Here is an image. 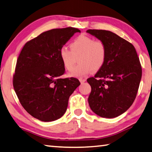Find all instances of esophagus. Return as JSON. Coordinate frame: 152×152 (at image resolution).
I'll return each mask as SVG.
<instances>
[{
  "instance_id": "obj_1",
  "label": "esophagus",
  "mask_w": 152,
  "mask_h": 152,
  "mask_svg": "<svg viewBox=\"0 0 152 152\" xmlns=\"http://www.w3.org/2000/svg\"><path fill=\"white\" fill-rule=\"evenodd\" d=\"M79 80H80V83H81V84H83V83L84 82H86V79H84V78H79Z\"/></svg>"
}]
</instances>
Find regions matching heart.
Wrapping results in <instances>:
<instances>
[{
	"label": "heart",
	"mask_w": 152,
	"mask_h": 152,
	"mask_svg": "<svg viewBox=\"0 0 152 152\" xmlns=\"http://www.w3.org/2000/svg\"><path fill=\"white\" fill-rule=\"evenodd\" d=\"M107 49L105 43L102 40L85 35L76 37L70 44V49L62 47L59 50V56L64 68L71 71L79 56V64L70 73L72 77L86 76L91 70L96 72L100 70L105 64Z\"/></svg>",
	"instance_id": "b5f03b06"
}]
</instances>
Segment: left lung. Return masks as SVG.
<instances>
[{"label": "left lung", "instance_id": "obj_1", "mask_svg": "<svg viewBox=\"0 0 152 152\" xmlns=\"http://www.w3.org/2000/svg\"><path fill=\"white\" fill-rule=\"evenodd\" d=\"M103 41L107 49L103 67L87 80L91 88L88 103L92 111L104 118H115L129 109L137 95L142 66L133 45L110 31L88 29Z\"/></svg>", "mask_w": 152, "mask_h": 152}]
</instances>
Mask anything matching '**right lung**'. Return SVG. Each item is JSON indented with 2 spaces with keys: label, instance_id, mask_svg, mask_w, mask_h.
<instances>
[{
  "label": "right lung",
  "instance_id": "1",
  "mask_svg": "<svg viewBox=\"0 0 152 152\" xmlns=\"http://www.w3.org/2000/svg\"><path fill=\"white\" fill-rule=\"evenodd\" d=\"M80 30L53 29L27 42L17 59L13 86L21 105L44 122L57 120L66 111L68 99L80 84L75 78H60L65 68L59 50Z\"/></svg>",
  "mask_w": 152,
  "mask_h": 152
}]
</instances>
